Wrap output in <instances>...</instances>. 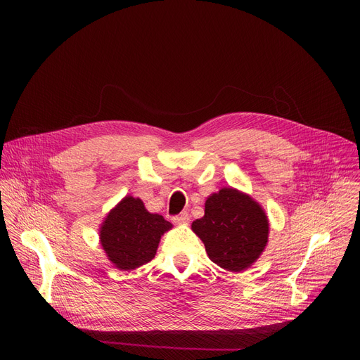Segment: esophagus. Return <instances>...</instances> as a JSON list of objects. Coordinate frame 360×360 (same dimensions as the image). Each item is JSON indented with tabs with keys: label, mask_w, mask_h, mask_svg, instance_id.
I'll return each mask as SVG.
<instances>
[{
	"label": "esophagus",
	"mask_w": 360,
	"mask_h": 360,
	"mask_svg": "<svg viewBox=\"0 0 360 360\" xmlns=\"http://www.w3.org/2000/svg\"><path fill=\"white\" fill-rule=\"evenodd\" d=\"M172 220L178 224H186L188 221H190V214H188V212H182L181 214L175 216Z\"/></svg>",
	"instance_id": "34e87169"
}]
</instances>
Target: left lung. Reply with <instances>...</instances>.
Here are the masks:
<instances>
[{"mask_svg": "<svg viewBox=\"0 0 360 360\" xmlns=\"http://www.w3.org/2000/svg\"><path fill=\"white\" fill-rule=\"evenodd\" d=\"M191 228L209 258L233 273L251 267L269 242V219L262 207L233 188H221L207 198L204 216Z\"/></svg>", "mask_w": 360, "mask_h": 360, "instance_id": "left-lung-1", "label": "left lung"}]
</instances>
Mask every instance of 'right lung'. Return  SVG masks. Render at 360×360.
Wrapping results in <instances>:
<instances>
[{"mask_svg": "<svg viewBox=\"0 0 360 360\" xmlns=\"http://www.w3.org/2000/svg\"><path fill=\"white\" fill-rule=\"evenodd\" d=\"M170 228L163 216L148 213L140 198L127 195L102 223L101 245L117 269L134 270L155 258L162 235Z\"/></svg>", "mask_w": 360, "mask_h": 360, "instance_id": "add662e5", "label": "right lung"}]
</instances>
